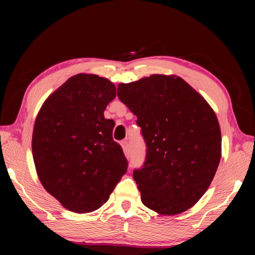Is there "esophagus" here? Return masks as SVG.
Here are the masks:
<instances>
[{"label": "esophagus", "mask_w": 255, "mask_h": 255, "mask_svg": "<svg viewBox=\"0 0 255 255\" xmlns=\"http://www.w3.org/2000/svg\"><path fill=\"white\" fill-rule=\"evenodd\" d=\"M122 147H123V149H124L125 154L128 155V154H129V144H128L127 140L122 141Z\"/></svg>", "instance_id": "1"}]
</instances>
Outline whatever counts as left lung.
Listing matches in <instances>:
<instances>
[{"mask_svg": "<svg viewBox=\"0 0 255 255\" xmlns=\"http://www.w3.org/2000/svg\"><path fill=\"white\" fill-rule=\"evenodd\" d=\"M119 100L137 116L146 157L133 180L141 202L161 215H178L204 196L222 156L214 110L175 75L154 74L118 85Z\"/></svg>", "mask_w": 255, "mask_h": 255, "instance_id": "left-lung-1", "label": "left lung"}]
</instances>
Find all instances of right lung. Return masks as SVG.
Segmentation results:
<instances>
[{
    "label": "right lung",
    "mask_w": 255,
    "mask_h": 255,
    "mask_svg": "<svg viewBox=\"0 0 255 255\" xmlns=\"http://www.w3.org/2000/svg\"><path fill=\"white\" fill-rule=\"evenodd\" d=\"M116 86L93 74L68 79L44 102L34 122L32 155L42 187L63 207L91 213L106 204L128 162L103 116Z\"/></svg>",
    "instance_id": "right-lung-1"
}]
</instances>
